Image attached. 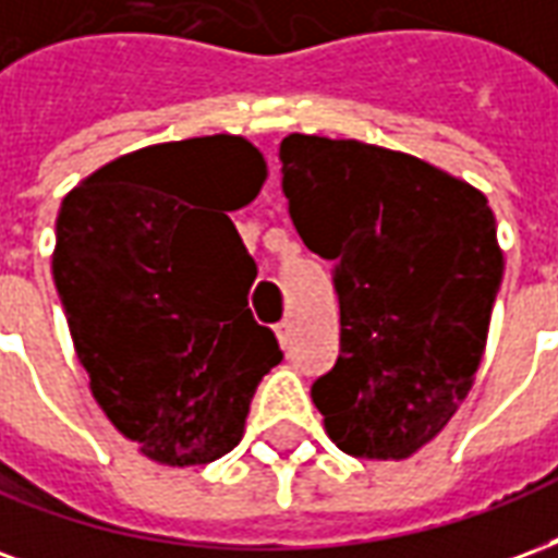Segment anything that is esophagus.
Segmentation results:
<instances>
[{
    "label": "esophagus",
    "instance_id": "esophagus-1",
    "mask_svg": "<svg viewBox=\"0 0 558 558\" xmlns=\"http://www.w3.org/2000/svg\"><path fill=\"white\" fill-rule=\"evenodd\" d=\"M275 331H278L280 347H283V350H287V347H290V338H292V326H290V319H283V323H278V326H275Z\"/></svg>",
    "mask_w": 558,
    "mask_h": 558
}]
</instances>
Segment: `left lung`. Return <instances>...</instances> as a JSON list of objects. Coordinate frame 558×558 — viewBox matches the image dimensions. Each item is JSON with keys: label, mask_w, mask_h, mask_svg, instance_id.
<instances>
[{"label": "left lung", "mask_w": 558, "mask_h": 558, "mask_svg": "<svg viewBox=\"0 0 558 558\" xmlns=\"http://www.w3.org/2000/svg\"><path fill=\"white\" fill-rule=\"evenodd\" d=\"M283 196L302 242L331 259L335 367L311 386L340 451L403 460L466 398L502 283L487 196L424 160L359 140L290 134Z\"/></svg>", "instance_id": "1"}]
</instances>
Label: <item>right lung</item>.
I'll use <instances>...</instances> for the list:
<instances>
[{
  "instance_id": "obj_1",
  "label": "right lung",
  "mask_w": 558,
  "mask_h": 558,
  "mask_svg": "<svg viewBox=\"0 0 558 558\" xmlns=\"http://www.w3.org/2000/svg\"><path fill=\"white\" fill-rule=\"evenodd\" d=\"M263 179L247 140L194 137L116 158L59 208L53 280L92 395L167 466L232 451L283 359L247 307L256 263L223 215Z\"/></svg>"
}]
</instances>
